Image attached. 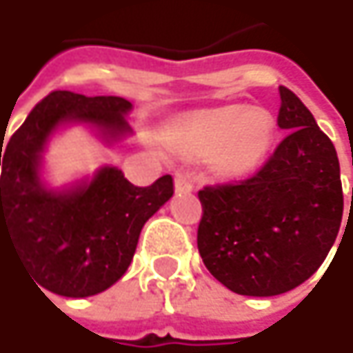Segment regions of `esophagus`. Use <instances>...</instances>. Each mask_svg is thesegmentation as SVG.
Listing matches in <instances>:
<instances>
[{"label":"esophagus","instance_id":"1","mask_svg":"<svg viewBox=\"0 0 353 353\" xmlns=\"http://www.w3.org/2000/svg\"><path fill=\"white\" fill-rule=\"evenodd\" d=\"M174 189H176V192H190L194 189V179L189 170H176L174 172Z\"/></svg>","mask_w":353,"mask_h":353}]
</instances>
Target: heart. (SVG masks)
<instances>
[{
  "instance_id": "1",
  "label": "heart",
  "mask_w": 353,
  "mask_h": 353,
  "mask_svg": "<svg viewBox=\"0 0 353 353\" xmlns=\"http://www.w3.org/2000/svg\"><path fill=\"white\" fill-rule=\"evenodd\" d=\"M275 132L271 114L251 106H225L189 114L179 124V134L199 150L223 148V164L243 172L261 163Z\"/></svg>"
}]
</instances>
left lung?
I'll return each mask as SVG.
<instances>
[{
	"label": "left lung",
	"instance_id": "left-lung-1",
	"mask_svg": "<svg viewBox=\"0 0 353 353\" xmlns=\"http://www.w3.org/2000/svg\"><path fill=\"white\" fill-rule=\"evenodd\" d=\"M288 137L249 179L199 190L196 245L225 288L269 297L301 285L325 261L343 214L340 161L314 114L279 86Z\"/></svg>",
	"mask_w": 353,
	"mask_h": 353
}]
</instances>
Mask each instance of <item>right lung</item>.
Instances as JSON below:
<instances>
[{"instance_id": "add662e5", "label": "right lung", "mask_w": 353, "mask_h": 353, "mask_svg": "<svg viewBox=\"0 0 353 353\" xmlns=\"http://www.w3.org/2000/svg\"><path fill=\"white\" fill-rule=\"evenodd\" d=\"M120 96H82L54 90L0 146V241L10 237L28 273L43 290L88 297L114 285L128 269L144 223L172 196V176L134 187L106 166L88 185L65 192L39 181V152L65 120L90 122L108 139L128 132Z\"/></svg>"}]
</instances>
